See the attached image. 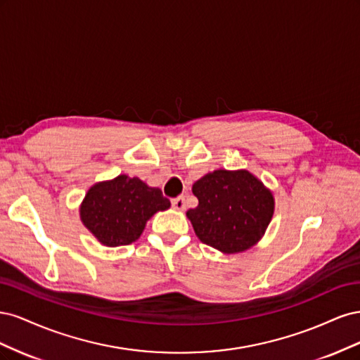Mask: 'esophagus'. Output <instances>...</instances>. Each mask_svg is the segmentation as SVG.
<instances>
[{
  "instance_id": "34e87169",
  "label": "esophagus",
  "mask_w": 360,
  "mask_h": 360,
  "mask_svg": "<svg viewBox=\"0 0 360 360\" xmlns=\"http://www.w3.org/2000/svg\"><path fill=\"white\" fill-rule=\"evenodd\" d=\"M171 204H172L174 209L179 210V212H181V210L186 209V200H184V197H177V198H174V200L171 201Z\"/></svg>"
}]
</instances>
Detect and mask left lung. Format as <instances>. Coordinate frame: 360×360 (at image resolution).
Listing matches in <instances>:
<instances>
[{"mask_svg":"<svg viewBox=\"0 0 360 360\" xmlns=\"http://www.w3.org/2000/svg\"><path fill=\"white\" fill-rule=\"evenodd\" d=\"M198 205L188 210L200 240L225 254L243 252L264 234L274 195L249 171L217 169L193 183Z\"/></svg>","mask_w":360,"mask_h":360,"instance_id":"8db88e82","label":"left lung"}]
</instances>
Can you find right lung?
I'll return each mask as SVG.
<instances>
[{
	"label": "right lung",
	"instance_id": "right-lung-1",
	"mask_svg": "<svg viewBox=\"0 0 360 360\" xmlns=\"http://www.w3.org/2000/svg\"><path fill=\"white\" fill-rule=\"evenodd\" d=\"M169 205L160 189L123 174L90 188L81 205V219L97 240L115 248L138 240L150 217Z\"/></svg>",
	"mask_w": 360,
	"mask_h": 360
}]
</instances>
